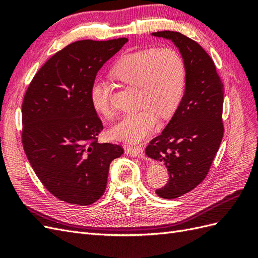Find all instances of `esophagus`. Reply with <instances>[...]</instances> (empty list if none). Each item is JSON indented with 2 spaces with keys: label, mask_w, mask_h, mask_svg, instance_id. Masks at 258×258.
Returning <instances> with one entry per match:
<instances>
[{
  "label": "esophagus",
  "mask_w": 258,
  "mask_h": 258,
  "mask_svg": "<svg viewBox=\"0 0 258 258\" xmlns=\"http://www.w3.org/2000/svg\"><path fill=\"white\" fill-rule=\"evenodd\" d=\"M126 152L130 156H134V157L143 158L144 156H145L144 148L142 146H127L126 147Z\"/></svg>",
  "instance_id": "34e87169"
}]
</instances>
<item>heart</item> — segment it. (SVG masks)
Instances as JSON below:
<instances>
[{
  "mask_svg": "<svg viewBox=\"0 0 258 258\" xmlns=\"http://www.w3.org/2000/svg\"><path fill=\"white\" fill-rule=\"evenodd\" d=\"M116 80L138 88L136 113L123 116L111 129V135L121 141L139 142L151 135L162 118L172 116L181 104L186 89L184 60L172 48H148L127 53L112 69ZM90 102L95 111L112 118L110 84L98 77L90 87Z\"/></svg>",
  "mask_w": 258,
  "mask_h": 258,
  "instance_id": "obj_1",
  "label": "heart"
}]
</instances>
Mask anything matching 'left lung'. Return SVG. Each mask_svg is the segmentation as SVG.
<instances>
[{"label":"left lung","instance_id":"obj_1","mask_svg":"<svg viewBox=\"0 0 258 258\" xmlns=\"http://www.w3.org/2000/svg\"><path fill=\"white\" fill-rule=\"evenodd\" d=\"M152 35L172 42L186 68L182 102L145 150L148 157L162 162L169 171V182L156 194L174 199L197 187L212 165L224 135V88L213 60L197 42L174 31Z\"/></svg>","mask_w":258,"mask_h":258}]
</instances>
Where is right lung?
<instances>
[{
  "instance_id": "add662e5",
  "label": "right lung",
  "mask_w": 258,
  "mask_h": 258,
  "mask_svg": "<svg viewBox=\"0 0 258 258\" xmlns=\"http://www.w3.org/2000/svg\"><path fill=\"white\" fill-rule=\"evenodd\" d=\"M128 38L77 41L38 70L22 103V145L47 190L68 204L89 206L106 188L111 162L123 154L98 143L102 121L90 102L99 70Z\"/></svg>"
}]
</instances>
